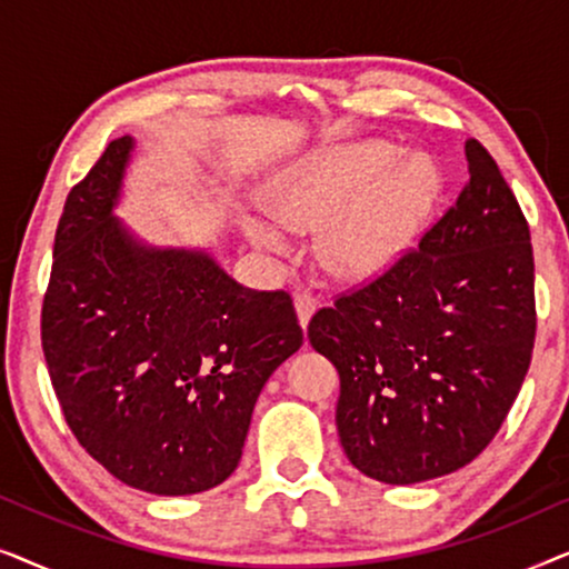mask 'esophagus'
<instances>
[{
  "mask_svg": "<svg viewBox=\"0 0 569 569\" xmlns=\"http://www.w3.org/2000/svg\"><path fill=\"white\" fill-rule=\"evenodd\" d=\"M295 310H298V321H300L302 329H308L310 318H313V313L318 310V300L313 298V295L298 292V295H295Z\"/></svg>",
  "mask_w": 569,
  "mask_h": 569,
  "instance_id": "34e87169",
  "label": "esophagus"
}]
</instances>
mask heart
<instances>
[{
  "instance_id": "heart-1",
  "label": "heart",
  "mask_w": 569,
  "mask_h": 569,
  "mask_svg": "<svg viewBox=\"0 0 569 569\" xmlns=\"http://www.w3.org/2000/svg\"><path fill=\"white\" fill-rule=\"evenodd\" d=\"M399 154L383 139L302 154L271 181V214H246L248 240L292 256L295 232L323 228L318 251L333 277L362 282L386 274L415 248L442 191L440 170L427 154Z\"/></svg>"
}]
</instances>
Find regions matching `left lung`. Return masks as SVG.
Returning a JSON list of instances; mask_svg holds the SVG:
<instances>
[{"instance_id":"obj_1","label":"left lung","mask_w":569,"mask_h":569,"mask_svg":"<svg viewBox=\"0 0 569 569\" xmlns=\"http://www.w3.org/2000/svg\"><path fill=\"white\" fill-rule=\"evenodd\" d=\"M469 181L391 271L310 318L339 370L337 430L355 469L417 485L471 463L500 430L536 337L531 232L477 139Z\"/></svg>"}]
</instances>
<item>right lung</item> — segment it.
<instances>
[{"label": "right lung", "instance_id": "1", "mask_svg": "<svg viewBox=\"0 0 569 569\" xmlns=\"http://www.w3.org/2000/svg\"><path fill=\"white\" fill-rule=\"evenodd\" d=\"M134 139L69 191L41 339L64 419L123 485L197 495L236 471L271 372L302 345L292 298L236 282L204 248H162L113 209Z\"/></svg>", "mask_w": 569, "mask_h": 569}]
</instances>
